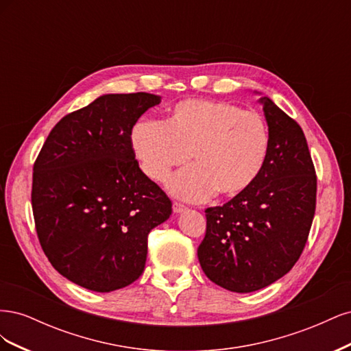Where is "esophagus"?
Wrapping results in <instances>:
<instances>
[{"mask_svg": "<svg viewBox=\"0 0 351 351\" xmlns=\"http://www.w3.org/2000/svg\"><path fill=\"white\" fill-rule=\"evenodd\" d=\"M186 209H187L186 205L180 204V202H174V204H173V210L176 212V214H180V212H183V210H186Z\"/></svg>", "mask_w": 351, "mask_h": 351, "instance_id": "obj_1", "label": "esophagus"}]
</instances>
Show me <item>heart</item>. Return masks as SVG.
<instances>
[{
  "label": "heart",
  "mask_w": 351,
  "mask_h": 351,
  "mask_svg": "<svg viewBox=\"0 0 351 351\" xmlns=\"http://www.w3.org/2000/svg\"><path fill=\"white\" fill-rule=\"evenodd\" d=\"M132 146L143 173L164 182L174 167L195 165L171 177L168 187L187 200L215 192L237 196L259 177L271 152L267 120L239 105L187 99L169 112L167 124L141 121L133 127Z\"/></svg>",
  "instance_id": "1"
}]
</instances>
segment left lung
Listing matches in <instances>:
<instances>
[{
	"instance_id": "8db88e82",
	"label": "left lung",
	"mask_w": 351,
	"mask_h": 351,
	"mask_svg": "<svg viewBox=\"0 0 351 351\" xmlns=\"http://www.w3.org/2000/svg\"><path fill=\"white\" fill-rule=\"evenodd\" d=\"M271 133L262 173L243 193L205 209L197 258L222 289L252 293L299 261L316 208V171L302 127L268 97L261 99Z\"/></svg>"
}]
</instances>
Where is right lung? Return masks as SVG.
<instances>
[{
    "instance_id": "right-lung-1",
    "label": "right lung",
    "mask_w": 351,
    "mask_h": 351,
    "mask_svg": "<svg viewBox=\"0 0 351 351\" xmlns=\"http://www.w3.org/2000/svg\"><path fill=\"white\" fill-rule=\"evenodd\" d=\"M161 102L152 93L104 95L54 125L34 164L32 210L40 247L61 275L110 293L141 277L147 236L171 200L139 168L132 129Z\"/></svg>"
}]
</instances>
